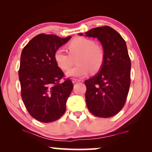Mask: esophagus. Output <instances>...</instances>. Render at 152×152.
Returning a JSON list of instances; mask_svg holds the SVG:
<instances>
[{
  "instance_id": "obj_1",
  "label": "esophagus",
  "mask_w": 152,
  "mask_h": 152,
  "mask_svg": "<svg viewBox=\"0 0 152 152\" xmlns=\"http://www.w3.org/2000/svg\"><path fill=\"white\" fill-rule=\"evenodd\" d=\"M72 83H77V82H81V80H78V79H75V78H73L72 80Z\"/></svg>"
}]
</instances>
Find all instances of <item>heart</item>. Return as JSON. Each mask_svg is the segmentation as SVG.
<instances>
[{"label":"heart","mask_w":152,"mask_h":152,"mask_svg":"<svg viewBox=\"0 0 152 152\" xmlns=\"http://www.w3.org/2000/svg\"><path fill=\"white\" fill-rule=\"evenodd\" d=\"M68 54L63 48H58L54 53V59L62 70H68L73 61L72 57L77 55L75 66L66 72L68 77H83L86 75L90 70L97 72L104 61L105 54L103 48L95 44L92 39L86 37H76L67 44Z\"/></svg>","instance_id":"obj_1"}]
</instances>
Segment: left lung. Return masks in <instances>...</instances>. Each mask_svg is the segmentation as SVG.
I'll list each match as a JSON object with an SVG mask.
<instances>
[{
    "label": "left lung",
    "mask_w": 152,
    "mask_h": 152,
    "mask_svg": "<svg viewBox=\"0 0 152 152\" xmlns=\"http://www.w3.org/2000/svg\"><path fill=\"white\" fill-rule=\"evenodd\" d=\"M85 34L98 39L105 54L100 71L84 82L87 107L97 117H112L125 104L130 86L131 60L127 47L121 35L109 26L91 29Z\"/></svg>",
    "instance_id": "8db88e82"
}]
</instances>
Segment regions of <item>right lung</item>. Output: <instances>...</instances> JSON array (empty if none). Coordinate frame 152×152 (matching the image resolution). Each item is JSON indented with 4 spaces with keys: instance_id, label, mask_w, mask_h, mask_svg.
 Returning a JSON list of instances; mask_svg holds the SVG:
<instances>
[{
    "instance_id": "add662e5",
    "label": "right lung",
    "mask_w": 152,
    "mask_h": 152,
    "mask_svg": "<svg viewBox=\"0 0 152 152\" xmlns=\"http://www.w3.org/2000/svg\"><path fill=\"white\" fill-rule=\"evenodd\" d=\"M70 37L40 34L22 50L18 70L21 97L30 115L41 122L55 121L65 113L73 84L68 78L59 82L64 73L55 61L54 53Z\"/></svg>"
}]
</instances>
